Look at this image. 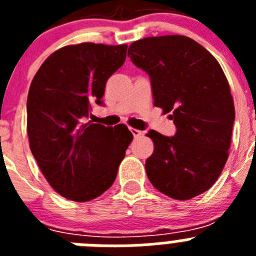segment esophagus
Returning a JSON list of instances; mask_svg holds the SVG:
<instances>
[{
	"mask_svg": "<svg viewBox=\"0 0 256 256\" xmlns=\"http://www.w3.org/2000/svg\"><path fill=\"white\" fill-rule=\"evenodd\" d=\"M130 132H132V134L134 136V137H140V136H142V130H136V128H130Z\"/></svg>",
	"mask_w": 256,
	"mask_h": 256,
	"instance_id": "1",
	"label": "esophagus"
}]
</instances>
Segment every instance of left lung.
<instances>
[{
	"label": "left lung",
	"instance_id": "1",
	"mask_svg": "<svg viewBox=\"0 0 256 256\" xmlns=\"http://www.w3.org/2000/svg\"><path fill=\"white\" fill-rule=\"evenodd\" d=\"M128 56L150 76L154 105L173 119V137L150 130L154 152L146 173L156 190L188 200L216 182L228 159L234 105L216 58L184 36L136 40Z\"/></svg>",
	"mask_w": 256,
	"mask_h": 256
}]
</instances>
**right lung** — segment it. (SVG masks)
Instances as JSON below:
<instances>
[{
    "mask_svg": "<svg viewBox=\"0 0 256 256\" xmlns=\"http://www.w3.org/2000/svg\"><path fill=\"white\" fill-rule=\"evenodd\" d=\"M126 56V44H70L50 55L32 80L30 151L50 186L68 200H94L110 188L132 142L124 124L112 130L88 120Z\"/></svg>",
    "mask_w": 256,
    "mask_h": 256,
    "instance_id": "right-lung-1",
    "label": "right lung"
}]
</instances>
